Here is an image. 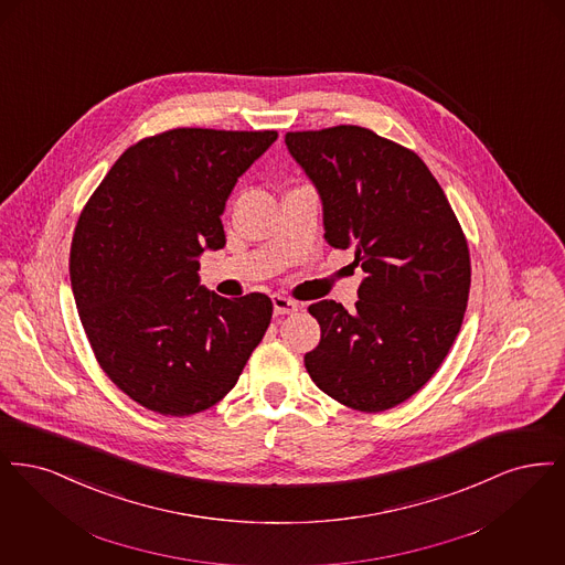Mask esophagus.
Here are the masks:
<instances>
[{
	"instance_id": "obj_1",
	"label": "esophagus",
	"mask_w": 565,
	"mask_h": 565,
	"mask_svg": "<svg viewBox=\"0 0 565 565\" xmlns=\"http://www.w3.org/2000/svg\"><path fill=\"white\" fill-rule=\"evenodd\" d=\"M273 309H275V316H290L298 309V305L288 296L275 295L273 296Z\"/></svg>"
}]
</instances>
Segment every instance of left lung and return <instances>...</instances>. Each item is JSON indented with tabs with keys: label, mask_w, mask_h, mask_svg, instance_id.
<instances>
[{
	"label": "left lung",
	"mask_w": 565,
	"mask_h": 565,
	"mask_svg": "<svg viewBox=\"0 0 565 565\" xmlns=\"http://www.w3.org/2000/svg\"><path fill=\"white\" fill-rule=\"evenodd\" d=\"M322 196L323 237L353 247L366 273L355 311L320 300L313 383L355 411L381 413L417 394L443 364L470 292V252L426 162L355 125L286 134Z\"/></svg>",
	"instance_id": "left-lung-1"
}]
</instances>
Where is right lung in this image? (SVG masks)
I'll return each mask as SVG.
<instances>
[{
    "label": "right lung",
    "mask_w": 565,
    "mask_h": 565,
    "mask_svg": "<svg viewBox=\"0 0 565 565\" xmlns=\"http://www.w3.org/2000/svg\"><path fill=\"white\" fill-rule=\"evenodd\" d=\"M275 139L190 127L143 137L82 210L70 277L86 339L116 387L154 413L220 403L269 328V296L205 290L196 256L224 247L226 199Z\"/></svg>",
    "instance_id": "obj_1"
}]
</instances>
